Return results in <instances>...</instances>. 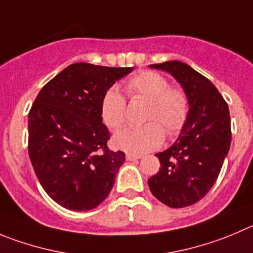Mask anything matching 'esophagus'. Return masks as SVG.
Returning <instances> with one entry per match:
<instances>
[{
	"label": "esophagus",
	"instance_id": "obj_1",
	"mask_svg": "<svg viewBox=\"0 0 253 253\" xmlns=\"http://www.w3.org/2000/svg\"><path fill=\"white\" fill-rule=\"evenodd\" d=\"M142 159L141 155H134V153H126V160L127 161H134V160Z\"/></svg>",
	"mask_w": 253,
	"mask_h": 253
}]
</instances>
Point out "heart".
<instances>
[{"mask_svg": "<svg viewBox=\"0 0 253 253\" xmlns=\"http://www.w3.org/2000/svg\"><path fill=\"white\" fill-rule=\"evenodd\" d=\"M131 101L147 102L141 127H126L115 134L117 148L131 153H145L164 143L165 133L173 137L185 127L190 115L188 96L180 87H172L169 80L155 71L141 72L125 84ZM127 103L115 88L108 89L101 102V117L108 128L117 129L125 124Z\"/></svg>", "mask_w": 253, "mask_h": 253, "instance_id": "heart-1", "label": "heart"}]
</instances>
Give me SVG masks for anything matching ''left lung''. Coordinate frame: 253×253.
I'll return each mask as SVG.
<instances>
[{"instance_id": "8db88e82", "label": "left lung", "mask_w": 253, "mask_h": 253, "mask_svg": "<svg viewBox=\"0 0 253 253\" xmlns=\"http://www.w3.org/2000/svg\"><path fill=\"white\" fill-rule=\"evenodd\" d=\"M167 71L182 84L190 115L180 137L156 153L160 171L148 180L159 201L172 209L195 205L216 182L231 145L228 105L209 79L180 61L151 65Z\"/></svg>"}]
</instances>
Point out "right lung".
I'll return each mask as SVG.
<instances>
[{"label": "right lung", "mask_w": 253, "mask_h": 253, "mask_svg": "<svg viewBox=\"0 0 253 253\" xmlns=\"http://www.w3.org/2000/svg\"><path fill=\"white\" fill-rule=\"evenodd\" d=\"M131 71L73 63L37 94L28 113V155L41 186L60 206L88 211L112 190L125 153L108 148L101 102Z\"/></svg>", "instance_id": "add662e5"}]
</instances>
